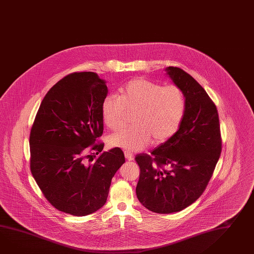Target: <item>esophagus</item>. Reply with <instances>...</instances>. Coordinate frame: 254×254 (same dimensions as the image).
I'll return each instance as SVG.
<instances>
[{"label":"esophagus","instance_id":"esophagus-1","mask_svg":"<svg viewBox=\"0 0 254 254\" xmlns=\"http://www.w3.org/2000/svg\"><path fill=\"white\" fill-rule=\"evenodd\" d=\"M125 157H126V159H127V160H133V158H134V154L131 152V151H128V150H125L124 151Z\"/></svg>","mask_w":254,"mask_h":254}]
</instances>
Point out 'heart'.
I'll use <instances>...</instances> for the list:
<instances>
[{
  "label": "heart",
  "mask_w": 254,
  "mask_h": 254,
  "mask_svg": "<svg viewBox=\"0 0 254 254\" xmlns=\"http://www.w3.org/2000/svg\"><path fill=\"white\" fill-rule=\"evenodd\" d=\"M186 110V94L179 86H163L142 78L121 87L118 96L107 94L101 105L104 123L111 130L121 127L127 112H135L134 126L118 130L108 138L112 147L128 151L146 148L151 138L156 144L166 141L179 129Z\"/></svg>",
  "instance_id": "b5f03b06"
}]
</instances>
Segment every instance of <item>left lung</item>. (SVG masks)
I'll use <instances>...</instances> for the list:
<instances>
[{
	"mask_svg": "<svg viewBox=\"0 0 254 254\" xmlns=\"http://www.w3.org/2000/svg\"><path fill=\"white\" fill-rule=\"evenodd\" d=\"M165 70L186 94L185 118L167 141L135 158L140 168L136 197L159 214L179 212L201 196L222 148L217 107L204 88L182 68Z\"/></svg>",
	"mask_w": 254,
	"mask_h": 254,
	"instance_id": "left-lung-1",
	"label": "left lung"
}]
</instances>
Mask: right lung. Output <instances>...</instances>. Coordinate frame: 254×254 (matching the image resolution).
<instances>
[{
  "mask_svg": "<svg viewBox=\"0 0 254 254\" xmlns=\"http://www.w3.org/2000/svg\"><path fill=\"white\" fill-rule=\"evenodd\" d=\"M105 83L91 71L67 75L45 95L30 132L37 186L58 210L77 217L105 204L112 178L125 162L119 148L102 151L104 143H94L104 131ZM87 147L93 153L84 155Z\"/></svg>",
  "mask_w": 254,
  "mask_h": 254,
  "instance_id": "add662e5",
  "label": "right lung"
}]
</instances>
